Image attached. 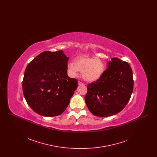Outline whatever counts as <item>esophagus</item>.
Returning a JSON list of instances; mask_svg holds the SVG:
<instances>
[{"label":"esophagus","mask_w":157,"mask_h":157,"mask_svg":"<svg viewBox=\"0 0 157 157\" xmlns=\"http://www.w3.org/2000/svg\"><path fill=\"white\" fill-rule=\"evenodd\" d=\"M78 84H79V85H85V83H84L81 82V81H78Z\"/></svg>","instance_id":"obj_1"}]
</instances>
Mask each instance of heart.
<instances>
[{
    "instance_id": "obj_1",
    "label": "heart",
    "mask_w": 157,
    "mask_h": 157,
    "mask_svg": "<svg viewBox=\"0 0 157 157\" xmlns=\"http://www.w3.org/2000/svg\"><path fill=\"white\" fill-rule=\"evenodd\" d=\"M67 71L69 75L75 77L78 75V72L82 73V78L87 81H95L103 75L105 71L104 62L97 58L82 56L76 58L74 63H67Z\"/></svg>"
}]
</instances>
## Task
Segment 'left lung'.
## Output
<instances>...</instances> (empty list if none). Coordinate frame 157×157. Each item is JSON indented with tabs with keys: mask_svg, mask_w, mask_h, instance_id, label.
<instances>
[{
	"mask_svg": "<svg viewBox=\"0 0 157 157\" xmlns=\"http://www.w3.org/2000/svg\"><path fill=\"white\" fill-rule=\"evenodd\" d=\"M133 88L132 71L128 63L112 58L101 78L88 85L85 103L95 116H112L125 108Z\"/></svg>",
	"mask_w": 157,
	"mask_h": 157,
	"instance_id": "1",
	"label": "left lung"
}]
</instances>
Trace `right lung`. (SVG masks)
Listing matches in <instances>:
<instances>
[{
    "label": "right lung",
    "instance_id": "right-lung-1",
    "mask_svg": "<svg viewBox=\"0 0 157 157\" xmlns=\"http://www.w3.org/2000/svg\"><path fill=\"white\" fill-rule=\"evenodd\" d=\"M67 57L62 51L40 53L28 65L23 79V92L30 108L44 117L64 112L78 86L67 74Z\"/></svg>",
    "mask_w": 157,
    "mask_h": 157
}]
</instances>
